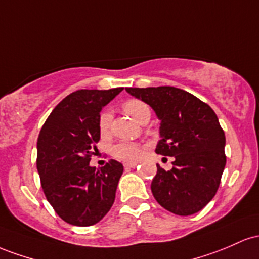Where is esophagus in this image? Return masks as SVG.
<instances>
[{
  "label": "esophagus",
  "instance_id": "34e87169",
  "mask_svg": "<svg viewBox=\"0 0 259 259\" xmlns=\"http://www.w3.org/2000/svg\"><path fill=\"white\" fill-rule=\"evenodd\" d=\"M124 168H133L137 166V162H124Z\"/></svg>",
  "mask_w": 259,
  "mask_h": 259
}]
</instances>
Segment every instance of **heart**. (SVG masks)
<instances>
[{
    "label": "heart",
    "mask_w": 259,
    "mask_h": 259,
    "mask_svg": "<svg viewBox=\"0 0 259 259\" xmlns=\"http://www.w3.org/2000/svg\"><path fill=\"white\" fill-rule=\"evenodd\" d=\"M123 110L130 116H132L136 121L142 124H143L145 121H149L150 118V109L148 107L147 104H144L143 101L141 100L132 99V100L126 101V103L123 104ZM111 120L112 115L109 110H105V111L101 112L100 116H99L98 126L101 135H106V133L109 132ZM141 145H138L137 143H133V142H120V143L114 145V148H112V155L123 161H137L139 156H141Z\"/></svg>",
    "instance_id": "b5f03b06"
}]
</instances>
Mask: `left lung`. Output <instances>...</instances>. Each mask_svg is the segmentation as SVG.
I'll return each mask as SVG.
<instances>
[{
    "instance_id": "1",
    "label": "left lung",
    "mask_w": 259,
    "mask_h": 259,
    "mask_svg": "<svg viewBox=\"0 0 259 259\" xmlns=\"http://www.w3.org/2000/svg\"><path fill=\"white\" fill-rule=\"evenodd\" d=\"M160 120L155 153L174 156L172 168L152 181L156 202L177 215H192L215 196L225 168V135L215 112L191 93L175 87L126 88Z\"/></svg>"
}]
</instances>
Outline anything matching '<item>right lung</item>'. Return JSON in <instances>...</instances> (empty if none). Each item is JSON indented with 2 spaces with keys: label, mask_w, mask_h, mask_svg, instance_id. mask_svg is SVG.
Here are the masks:
<instances>
[{
  "label": "right lung",
  "mask_w": 259,
  "mask_h": 259,
  "mask_svg": "<svg viewBox=\"0 0 259 259\" xmlns=\"http://www.w3.org/2000/svg\"><path fill=\"white\" fill-rule=\"evenodd\" d=\"M123 91L82 89L52 110L37 138V172L46 199L61 219L75 226H91L106 215L115 202L121 162L91 166L100 139V111Z\"/></svg>",
  "instance_id": "1"
}]
</instances>
